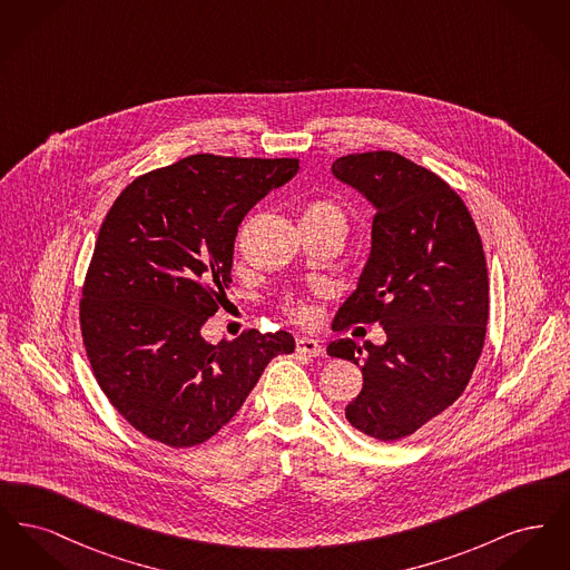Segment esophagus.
Listing matches in <instances>:
<instances>
[{
	"label": "esophagus",
	"instance_id": "1",
	"mask_svg": "<svg viewBox=\"0 0 570 570\" xmlns=\"http://www.w3.org/2000/svg\"><path fill=\"white\" fill-rule=\"evenodd\" d=\"M297 353L307 354V356H318V354H323V346H321V342H318V340H312V337H298Z\"/></svg>",
	"mask_w": 570,
	"mask_h": 570
}]
</instances>
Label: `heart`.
Segmentation results:
<instances>
[{
  "instance_id": "1",
  "label": "heart",
  "mask_w": 570,
  "mask_h": 570,
  "mask_svg": "<svg viewBox=\"0 0 570 570\" xmlns=\"http://www.w3.org/2000/svg\"><path fill=\"white\" fill-rule=\"evenodd\" d=\"M301 224L328 228V230H335L344 237V233L348 228V216H346L344 207H340L333 200H312L301 212ZM288 312L298 321H309V309L303 303H291Z\"/></svg>"
}]
</instances>
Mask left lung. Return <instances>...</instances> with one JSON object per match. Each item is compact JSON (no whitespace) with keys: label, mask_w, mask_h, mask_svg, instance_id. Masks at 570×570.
Returning a JSON list of instances; mask_svg holds the SVG:
<instances>
[{"label":"left lung","mask_w":570,"mask_h":570,"mask_svg":"<svg viewBox=\"0 0 570 570\" xmlns=\"http://www.w3.org/2000/svg\"><path fill=\"white\" fill-rule=\"evenodd\" d=\"M331 173L376 209L370 258L333 325L379 323L386 342L340 337L326 353L363 372L351 425L395 442L451 406L474 372L488 331L485 252L460 194L404 156L353 154Z\"/></svg>","instance_id":"obj_1"}]
</instances>
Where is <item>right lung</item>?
Instances as JSON below:
<instances>
[{
	"label": "right lung",
	"instance_id": "right-lung-1",
	"mask_svg": "<svg viewBox=\"0 0 570 570\" xmlns=\"http://www.w3.org/2000/svg\"><path fill=\"white\" fill-rule=\"evenodd\" d=\"M295 158L198 154L136 177L102 222L81 298L82 344L110 404L173 449L216 435L277 354L286 331L207 344L200 328L230 286L245 214L291 181Z\"/></svg>",
	"mask_w": 570,
	"mask_h": 570
}]
</instances>
